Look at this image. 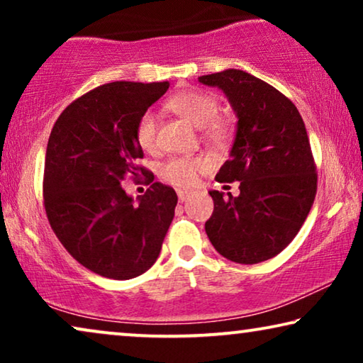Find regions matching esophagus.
Wrapping results in <instances>:
<instances>
[{"label": "esophagus", "mask_w": 363, "mask_h": 363, "mask_svg": "<svg viewBox=\"0 0 363 363\" xmlns=\"http://www.w3.org/2000/svg\"><path fill=\"white\" fill-rule=\"evenodd\" d=\"M188 196H190V191H183V190H178V200L182 203L188 200Z\"/></svg>", "instance_id": "obj_1"}]
</instances>
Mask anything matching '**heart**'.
I'll return each instance as SVG.
<instances>
[{"label":"heart","instance_id":"heart-1","mask_svg":"<svg viewBox=\"0 0 363 363\" xmlns=\"http://www.w3.org/2000/svg\"><path fill=\"white\" fill-rule=\"evenodd\" d=\"M168 107L191 125L203 128V135L215 145L225 143L231 135V122L226 117L218 116L220 104L216 97L203 91H183L168 101ZM157 117L153 112L142 113L137 123V142L145 152L157 148ZM206 160L200 157H177L163 163L160 177L172 185L186 188L195 185L198 173L206 168Z\"/></svg>","mask_w":363,"mask_h":363}]
</instances>
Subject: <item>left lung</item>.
Listing matches in <instances>:
<instances>
[{
    "instance_id": "1",
    "label": "left lung",
    "mask_w": 363,
    "mask_h": 363,
    "mask_svg": "<svg viewBox=\"0 0 363 363\" xmlns=\"http://www.w3.org/2000/svg\"><path fill=\"white\" fill-rule=\"evenodd\" d=\"M220 87L238 117L230 160L216 182H240V195L213 190L205 223L215 250L240 264L271 259L294 240L317 191V172L299 111L269 84L240 69L198 77Z\"/></svg>"
}]
</instances>
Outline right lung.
<instances>
[{"label": "right lung", "instance_id": "obj_1", "mask_svg": "<svg viewBox=\"0 0 363 363\" xmlns=\"http://www.w3.org/2000/svg\"><path fill=\"white\" fill-rule=\"evenodd\" d=\"M168 82H111L74 101L54 123L44 163V206L69 255L108 279H132L150 269L175 216L172 186L152 183L133 202L120 183L153 173L138 165L142 113Z\"/></svg>", "mask_w": 363, "mask_h": 363}]
</instances>
